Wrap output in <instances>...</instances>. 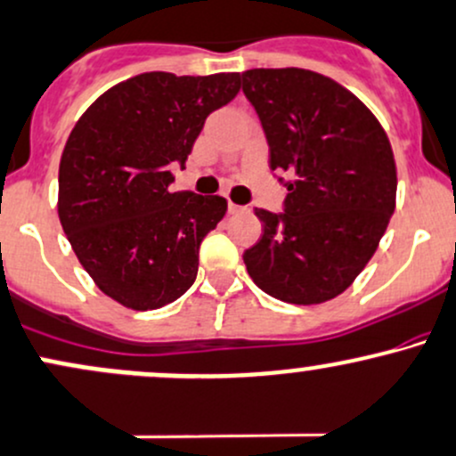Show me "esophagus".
<instances>
[{"mask_svg": "<svg viewBox=\"0 0 456 456\" xmlns=\"http://www.w3.org/2000/svg\"><path fill=\"white\" fill-rule=\"evenodd\" d=\"M227 212L229 214H240V212H247V208H242V205H236V203L229 201L227 203Z\"/></svg>", "mask_w": 456, "mask_h": 456, "instance_id": "1", "label": "esophagus"}]
</instances>
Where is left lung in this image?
Instances as JSON below:
<instances>
[{"label": "left lung", "mask_w": 456, "mask_h": 456, "mask_svg": "<svg viewBox=\"0 0 456 456\" xmlns=\"http://www.w3.org/2000/svg\"><path fill=\"white\" fill-rule=\"evenodd\" d=\"M242 93L257 112L270 171L285 175L283 212L255 208L262 238L244 251L257 288L316 305L366 268L396 205V164L374 114L333 79L305 69H251Z\"/></svg>", "instance_id": "obj_1"}]
</instances>
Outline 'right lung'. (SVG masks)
I'll use <instances>...</instances> for the list:
<instances>
[{"mask_svg":"<svg viewBox=\"0 0 456 456\" xmlns=\"http://www.w3.org/2000/svg\"><path fill=\"white\" fill-rule=\"evenodd\" d=\"M240 90L238 73H142L103 93L60 159L58 216L103 294L147 312L194 283L199 247L227 212L218 194L171 192L205 118Z\"/></svg>","mask_w":456,"mask_h":456,"instance_id":"1","label":"right lung"}]
</instances>
